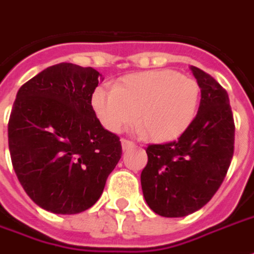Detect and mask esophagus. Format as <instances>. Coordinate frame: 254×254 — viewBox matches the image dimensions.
Here are the masks:
<instances>
[{"instance_id": "obj_1", "label": "esophagus", "mask_w": 254, "mask_h": 254, "mask_svg": "<svg viewBox=\"0 0 254 254\" xmlns=\"http://www.w3.org/2000/svg\"><path fill=\"white\" fill-rule=\"evenodd\" d=\"M121 144H122V150H124V151H127V150H129V148H133V147H134V143L127 139H122Z\"/></svg>"}]
</instances>
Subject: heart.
<instances>
[{
    "label": "heart",
    "instance_id": "heart-1",
    "mask_svg": "<svg viewBox=\"0 0 254 254\" xmlns=\"http://www.w3.org/2000/svg\"><path fill=\"white\" fill-rule=\"evenodd\" d=\"M199 96V86L192 78L175 70H150L129 74L114 89L96 88L92 107L110 132H122L137 120L148 139L165 143L189 129Z\"/></svg>",
    "mask_w": 254,
    "mask_h": 254
}]
</instances>
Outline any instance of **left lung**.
Returning a JSON list of instances; mask_svg holds the SVG:
<instances>
[{"label": "left lung", "mask_w": 254, "mask_h": 254, "mask_svg": "<svg viewBox=\"0 0 254 254\" xmlns=\"http://www.w3.org/2000/svg\"><path fill=\"white\" fill-rule=\"evenodd\" d=\"M201 88L192 124L176 141L150 144L141 172V190L151 210L164 217H184L212 199L234 155L235 125L226 89L191 65Z\"/></svg>", "instance_id": "obj_1"}]
</instances>
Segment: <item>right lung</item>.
<instances>
[{"instance_id": "1", "label": "right lung", "mask_w": 254, "mask_h": 254, "mask_svg": "<svg viewBox=\"0 0 254 254\" xmlns=\"http://www.w3.org/2000/svg\"><path fill=\"white\" fill-rule=\"evenodd\" d=\"M92 67L51 65L22 85L8 122L12 165L33 201L56 214L81 213L100 198L122 154L120 137L92 107Z\"/></svg>"}]
</instances>
